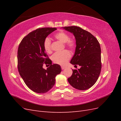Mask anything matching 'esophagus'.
<instances>
[{
  "label": "esophagus",
  "mask_w": 121,
  "mask_h": 121,
  "mask_svg": "<svg viewBox=\"0 0 121 121\" xmlns=\"http://www.w3.org/2000/svg\"><path fill=\"white\" fill-rule=\"evenodd\" d=\"M61 68L62 69H64L65 68V66H61Z\"/></svg>",
  "instance_id": "1"
}]
</instances>
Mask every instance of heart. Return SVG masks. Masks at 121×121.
I'll list each match as a JSON object with an SVG mask.
<instances>
[{
  "label": "heart",
  "mask_w": 121,
  "mask_h": 121,
  "mask_svg": "<svg viewBox=\"0 0 121 121\" xmlns=\"http://www.w3.org/2000/svg\"><path fill=\"white\" fill-rule=\"evenodd\" d=\"M54 37L62 43H64L65 47L71 50L74 49L76 46V42L74 39H69V36L67 33L60 31L54 35ZM44 48L47 53L52 52V42L48 38H46L44 42ZM71 56L70 52L68 50H64L61 52L54 53L52 56V60L55 64L58 65H65Z\"/></svg>",
  "instance_id": "obj_1"
}]
</instances>
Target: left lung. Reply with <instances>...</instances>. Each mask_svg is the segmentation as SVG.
Returning a JSON list of instances; mask_svg holds the SVG:
<instances>
[{"instance_id": "1", "label": "left lung", "mask_w": 121, "mask_h": 121, "mask_svg": "<svg viewBox=\"0 0 121 121\" xmlns=\"http://www.w3.org/2000/svg\"><path fill=\"white\" fill-rule=\"evenodd\" d=\"M74 34L76 47L70 63L81 67L73 69V74L68 81L75 88L84 90L90 88L96 83L101 69V49L97 39L79 27H63Z\"/></svg>"}]
</instances>
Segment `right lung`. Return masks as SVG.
<instances>
[{"mask_svg":"<svg viewBox=\"0 0 121 121\" xmlns=\"http://www.w3.org/2000/svg\"><path fill=\"white\" fill-rule=\"evenodd\" d=\"M56 28H42L33 31L22 40L17 50V69L29 88L35 92L44 93L52 88L56 76L60 73L59 65L52 61L44 48V42ZM44 64L50 65L46 70Z\"/></svg>","mask_w":121,"mask_h":121,"instance_id":"right-lung-1","label":"right lung"}]
</instances>
